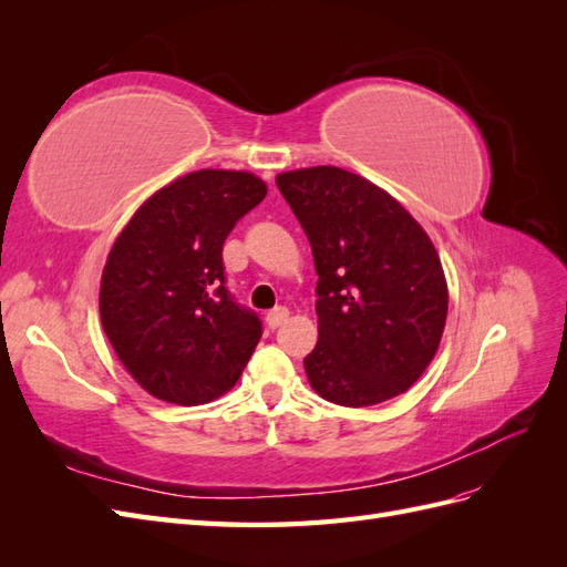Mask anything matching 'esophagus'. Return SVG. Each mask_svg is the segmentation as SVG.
Wrapping results in <instances>:
<instances>
[{"label":"esophagus","instance_id":"1","mask_svg":"<svg viewBox=\"0 0 567 567\" xmlns=\"http://www.w3.org/2000/svg\"><path fill=\"white\" fill-rule=\"evenodd\" d=\"M288 307H274V310H269L267 312V326H269V329H279V326L288 319Z\"/></svg>","mask_w":567,"mask_h":567}]
</instances>
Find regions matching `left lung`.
Listing matches in <instances>:
<instances>
[{
	"mask_svg": "<svg viewBox=\"0 0 567 567\" xmlns=\"http://www.w3.org/2000/svg\"><path fill=\"white\" fill-rule=\"evenodd\" d=\"M277 186L310 238L319 277L310 385L342 406L398 398L431 364L447 321L433 241L388 192L348 169H293Z\"/></svg>",
	"mask_w": 567,
	"mask_h": 567,
	"instance_id": "left-lung-1",
	"label": "left lung"
}]
</instances>
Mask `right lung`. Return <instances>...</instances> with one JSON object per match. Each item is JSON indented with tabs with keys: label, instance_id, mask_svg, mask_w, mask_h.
<instances>
[{
	"label": "right lung",
	"instance_id": "right-lung-1",
	"mask_svg": "<svg viewBox=\"0 0 567 567\" xmlns=\"http://www.w3.org/2000/svg\"><path fill=\"white\" fill-rule=\"evenodd\" d=\"M265 196L250 173L198 169L153 194L115 238L101 277V323L153 398L205 404L244 373L262 321L229 293L221 248Z\"/></svg>",
	"mask_w": 567,
	"mask_h": 567
}]
</instances>
